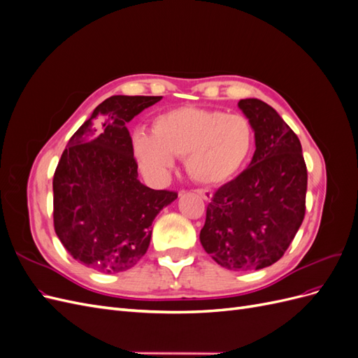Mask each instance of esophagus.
<instances>
[{
	"instance_id": "34e87169",
	"label": "esophagus",
	"mask_w": 358,
	"mask_h": 358,
	"mask_svg": "<svg viewBox=\"0 0 358 358\" xmlns=\"http://www.w3.org/2000/svg\"><path fill=\"white\" fill-rule=\"evenodd\" d=\"M197 194H199V196H200L201 199H204V200H210V199L213 197L212 191H209V189H197Z\"/></svg>"
}]
</instances>
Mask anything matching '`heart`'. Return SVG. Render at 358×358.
I'll return each mask as SVG.
<instances>
[{
    "mask_svg": "<svg viewBox=\"0 0 358 358\" xmlns=\"http://www.w3.org/2000/svg\"><path fill=\"white\" fill-rule=\"evenodd\" d=\"M254 140V127L246 116L185 106L158 115L152 134L136 133L133 149L150 178L164 176L173 167V157H180L194 180L218 185L245 167Z\"/></svg>",
    "mask_w": 358,
    "mask_h": 358,
    "instance_id": "obj_1",
    "label": "heart"
}]
</instances>
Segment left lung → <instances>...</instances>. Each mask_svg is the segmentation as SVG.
<instances>
[{
    "instance_id": "1",
    "label": "left lung",
    "mask_w": 358,
    "mask_h": 358,
    "mask_svg": "<svg viewBox=\"0 0 358 358\" xmlns=\"http://www.w3.org/2000/svg\"><path fill=\"white\" fill-rule=\"evenodd\" d=\"M237 106L254 127L255 152L213 194L200 242L220 266L249 272L276 263L294 239L305 218L308 170L299 137L273 107L257 99Z\"/></svg>"
}]
</instances>
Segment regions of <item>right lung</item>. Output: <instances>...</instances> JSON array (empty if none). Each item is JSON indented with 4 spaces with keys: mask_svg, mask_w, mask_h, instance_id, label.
<instances>
[{
    "mask_svg": "<svg viewBox=\"0 0 358 358\" xmlns=\"http://www.w3.org/2000/svg\"><path fill=\"white\" fill-rule=\"evenodd\" d=\"M162 96L113 95L73 134L53 175V225L67 252L101 273L134 267L176 192L137 179L127 124Z\"/></svg>",
    "mask_w": 358,
    "mask_h": 358,
    "instance_id": "add662e5",
    "label": "right lung"
}]
</instances>
